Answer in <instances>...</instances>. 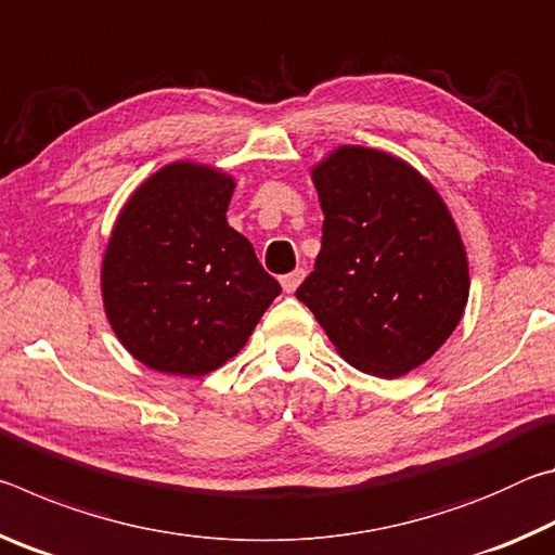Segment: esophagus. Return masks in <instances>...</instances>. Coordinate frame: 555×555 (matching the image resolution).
<instances>
[{
    "label": "esophagus",
    "mask_w": 555,
    "mask_h": 555,
    "mask_svg": "<svg viewBox=\"0 0 555 555\" xmlns=\"http://www.w3.org/2000/svg\"><path fill=\"white\" fill-rule=\"evenodd\" d=\"M304 276H306V269H294L291 274L281 276V286H284L286 294H294L300 281H304Z\"/></svg>",
    "instance_id": "esophagus-1"
}]
</instances>
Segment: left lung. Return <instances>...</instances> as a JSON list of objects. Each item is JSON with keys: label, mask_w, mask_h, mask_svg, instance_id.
<instances>
[{"label": "left lung", "mask_w": 555, "mask_h": 555, "mask_svg": "<svg viewBox=\"0 0 555 555\" xmlns=\"http://www.w3.org/2000/svg\"><path fill=\"white\" fill-rule=\"evenodd\" d=\"M311 176L323 240L296 298L345 362L401 377L430 360L465 313L469 274L455 222L416 168L377 149H335Z\"/></svg>", "instance_id": "1"}]
</instances>
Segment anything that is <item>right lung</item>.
Wrapping results in <instances>:
<instances>
[{
  "instance_id": "obj_1",
  "label": "right lung",
  "mask_w": 555,
  "mask_h": 555,
  "mask_svg": "<svg viewBox=\"0 0 555 555\" xmlns=\"http://www.w3.org/2000/svg\"><path fill=\"white\" fill-rule=\"evenodd\" d=\"M234 178L176 162L131 193L102 259L112 331L146 367L203 377L249 340L281 294L228 224Z\"/></svg>"
}]
</instances>
